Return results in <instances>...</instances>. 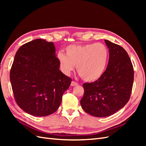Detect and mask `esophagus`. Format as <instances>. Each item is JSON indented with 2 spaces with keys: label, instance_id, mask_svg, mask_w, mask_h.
<instances>
[{
  "label": "esophagus",
  "instance_id": "esophagus-1",
  "mask_svg": "<svg viewBox=\"0 0 146 146\" xmlns=\"http://www.w3.org/2000/svg\"><path fill=\"white\" fill-rule=\"evenodd\" d=\"M78 85V83L74 81H72L71 82V84H70V85H71L72 86H77Z\"/></svg>",
  "mask_w": 146,
  "mask_h": 146
}]
</instances>
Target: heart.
<instances>
[{"label": "heart", "mask_w": 146, "mask_h": 146, "mask_svg": "<svg viewBox=\"0 0 146 146\" xmlns=\"http://www.w3.org/2000/svg\"><path fill=\"white\" fill-rule=\"evenodd\" d=\"M66 55L58 54L62 71L69 76L77 66V71L84 81L94 82L102 76L109 60V50L101 43L71 44L65 48Z\"/></svg>", "instance_id": "1"}]
</instances>
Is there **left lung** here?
Listing matches in <instances>:
<instances>
[{
    "label": "left lung",
    "mask_w": 146,
    "mask_h": 146,
    "mask_svg": "<svg viewBox=\"0 0 146 146\" xmlns=\"http://www.w3.org/2000/svg\"><path fill=\"white\" fill-rule=\"evenodd\" d=\"M109 61L102 76L92 83L83 84L80 104L84 111L95 117L111 116L129 100L134 70L127 52L121 46L108 40Z\"/></svg>",
    "instance_id": "8db88e82"
}]
</instances>
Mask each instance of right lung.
<instances>
[{"mask_svg":"<svg viewBox=\"0 0 146 146\" xmlns=\"http://www.w3.org/2000/svg\"><path fill=\"white\" fill-rule=\"evenodd\" d=\"M52 42L36 39L17 51L10 70V82L17 104L24 111L46 116L60 107L72 80L60 71Z\"/></svg>","mask_w":146,"mask_h":146,"instance_id":"obj_1","label":"right lung"}]
</instances>
